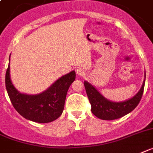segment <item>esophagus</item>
I'll return each instance as SVG.
<instances>
[{"label": "esophagus", "instance_id": "obj_1", "mask_svg": "<svg viewBox=\"0 0 153 153\" xmlns=\"http://www.w3.org/2000/svg\"><path fill=\"white\" fill-rule=\"evenodd\" d=\"M76 73L79 76H83L84 74V71L82 69H80V68H78V69H76Z\"/></svg>", "mask_w": 153, "mask_h": 153}]
</instances>
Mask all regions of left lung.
I'll list each match as a JSON object with an SVG mask.
<instances>
[{
    "label": "left lung",
    "instance_id": "1",
    "mask_svg": "<svg viewBox=\"0 0 153 153\" xmlns=\"http://www.w3.org/2000/svg\"><path fill=\"white\" fill-rule=\"evenodd\" d=\"M84 84L91 105L92 113L99 119L112 120L123 117L137 107L143 94L145 80L137 94L129 100L122 102H113L107 100L88 82L84 81Z\"/></svg>",
    "mask_w": 153,
    "mask_h": 153
}]
</instances>
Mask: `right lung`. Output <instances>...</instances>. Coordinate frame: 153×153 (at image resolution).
I'll use <instances>...</instances> for the list:
<instances>
[{"mask_svg": "<svg viewBox=\"0 0 153 153\" xmlns=\"http://www.w3.org/2000/svg\"><path fill=\"white\" fill-rule=\"evenodd\" d=\"M75 78L76 72L72 71L59 78L48 90L40 94H24L18 91L11 84L8 65L5 74V86L11 104L18 113L29 120L45 123L55 120L62 115L68 89Z\"/></svg>", "mask_w": 153, "mask_h": 153, "instance_id": "add662e5", "label": "right lung"}]
</instances>
